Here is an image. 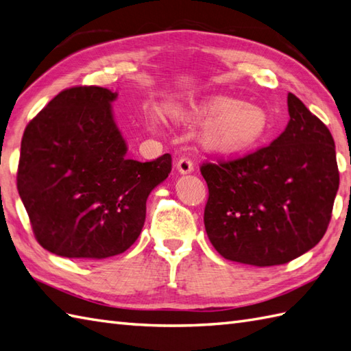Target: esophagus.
Segmentation results:
<instances>
[{"mask_svg": "<svg viewBox=\"0 0 351 351\" xmlns=\"http://www.w3.org/2000/svg\"><path fill=\"white\" fill-rule=\"evenodd\" d=\"M193 162H192V159H189V158H186V156H183V158H180L177 160V169L180 171L182 174H188V173H192L193 171Z\"/></svg>", "mask_w": 351, "mask_h": 351, "instance_id": "obj_1", "label": "esophagus"}]
</instances>
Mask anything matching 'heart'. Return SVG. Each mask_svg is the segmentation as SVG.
Returning <instances> with one entry per match:
<instances>
[{
	"label": "heart",
	"instance_id": "1",
	"mask_svg": "<svg viewBox=\"0 0 351 351\" xmlns=\"http://www.w3.org/2000/svg\"><path fill=\"white\" fill-rule=\"evenodd\" d=\"M202 112L213 119L208 126L210 138L225 150H240L252 145L267 129V117L263 110L241 105L236 99H215L204 106ZM149 120L154 124L156 115H150Z\"/></svg>",
	"mask_w": 351,
	"mask_h": 351
}]
</instances>
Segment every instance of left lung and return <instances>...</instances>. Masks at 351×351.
Here are the masks:
<instances>
[{"label":"left lung","mask_w":351,"mask_h":351,"mask_svg":"<svg viewBox=\"0 0 351 351\" xmlns=\"http://www.w3.org/2000/svg\"><path fill=\"white\" fill-rule=\"evenodd\" d=\"M287 102L290 121L274 143L199 167L208 188L207 236L227 260L285 264L329 227L339 186L332 134L291 93Z\"/></svg>","instance_id":"obj_1"}]
</instances>
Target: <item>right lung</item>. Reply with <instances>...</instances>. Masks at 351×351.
Returning a JSON list of instances; mask_svg holds the SVG:
<instances>
[{"label":"right lung","instance_id":"add662e5","mask_svg":"<svg viewBox=\"0 0 351 351\" xmlns=\"http://www.w3.org/2000/svg\"><path fill=\"white\" fill-rule=\"evenodd\" d=\"M117 93L77 85L31 120L21 143L18 192L36 240L67 258H106L135 243L145 201L173 168L171 154L126 158L111 102Z\"/></svg>","mask_w":351,"mask_h":351}]
</instances>
